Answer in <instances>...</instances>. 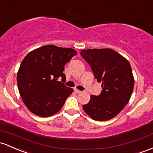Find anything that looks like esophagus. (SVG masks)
I'll return each mask as SVG.
<instances>
[{
  "label": "esophagus",
  "instance_id": "obj_1",
  "mask_svg": "<svg viewBox=\"0 0 153 153\" xmlns=\"http://www.w3.org/2000/svg\"><path fill=\"white\" fill-rule=\"evenodd\" d=\"M74 92H75V93H76V94H79V93H80V92H81V91L76 90V89H74Z\"/></svg>",
  "mask_w": 153,
  "mask_h": 153
}]
</instances>
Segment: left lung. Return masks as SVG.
Listing matches in <instances>:
<instances>
[{
	"instance_id": "left-lung-1",
	"label": "left lung",
	"mask_w": 153,
	"mask_h": 153,
	"mask_svg": "<svg viewBox=\"0 0 153 153\" xmlns=\"http://www.w3.org/2000/svg\"><path fill=\"white\" fill-rule=\"evenodd\" d=\"M80 54L102 87L99 95H91L90 102L83 105L84 111L95 121L111 119L126 105L133 92L131 65L112 49L82 50Z\"/></svg>"
}]
</instances>
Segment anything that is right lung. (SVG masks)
<instances>
[{"label": "right lung", "mask_w": 153, "mask_h": 153, "mask_svg": "<svg viewBox=\"0 0 153 153\" xmlns=\"http://www.w3.org/2000/svg\"><path fill=\"white\" fill-rule=\"evenodd\" d=\"M76 51L49 45L31 51L23 59L17 74L22 100L32 113L48 117L58 112L72 88L64 85L65 65ZM62 79L59 82L58 79Z\"/></svg>", "instance_id": "1"}]
</instances>
